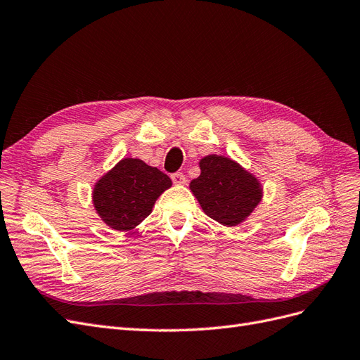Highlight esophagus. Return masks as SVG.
<instances>
[{"instance_id": "34e87169", "label": "esophagus", "mask_w": 360, "mask_h": 360, "mask_svg": "<svg viewBox=\"0 0 360 360\" xmlns=\"http://www.w3.org/2000/svg\"><path fill=\"white\" fill-rule=\"evenodd\" d=\"M171 180L174 184H179V186H183V184H186V177L183 176V172H174L171 176Z\"/></svg>"}]
</instances>
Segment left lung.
Masks as SVG:
<instances>
[{"label": "left lung", "mask_w": 360, "mask_h": 360, "mask_svg": "<svg viewBox=\"0 0 360 360\" xmlns=\"http://www.w3.org/2000/svg\"><path fill=\"white\" fill-rule=\"evenodd\" d=\"M200 169L189 189L204 213L221 225H240L263 198L259 180L230 158L209 155L200 160Z\"/></svg>", "instance_id": "obj_1"}]
</instances>
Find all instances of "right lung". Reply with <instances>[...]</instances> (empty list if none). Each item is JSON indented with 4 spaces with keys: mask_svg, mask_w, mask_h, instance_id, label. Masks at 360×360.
<instances>
[{
    "mask_svg": "<svg viewBox=\"0 0 360 360\" xmlns=\"http://www.w3.org/2000/svg\"><path fill=\"white\" fill-rule=\"evenodd\" d=\"M171 186V179L156 167L124 158L94 183L93 205L112 230L130 231L146 219L156 200Z\"/></svg>",
    "mask_w": 360,
    "mask_h": 360,
    "instance_id": "right-lung-1",
    "label": "right lung"
}]
</instances>
